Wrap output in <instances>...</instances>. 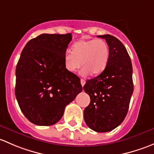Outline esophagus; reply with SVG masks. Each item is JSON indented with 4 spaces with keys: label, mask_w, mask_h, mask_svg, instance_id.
Masks as SVG:
<instances>
[{
    "label": "esophagus",
    "mask_w": 154,
    "mask_h": 154,
    "mask_svg": "<svg viewBox=\"0 0 154 154\" xmlns=\"http://www.w3.org/2000/svg\"><path fill=\"white\" fill-rule=\"evenodd\" d=\"M81 84H82V87L84 86V85H85V79H81Z\"/></svg>",
    "instance_id": "34e87169"
}]
</instances>
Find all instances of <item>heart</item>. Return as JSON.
Listing matches in <instances>:
<instances>
[{"label":"heart","mask_w":154,"mask_h":154,"mask_svg":"<svg viewBox=\"0 0 154 154\" xmlns=\"http://www.w3.org/2000/svg\"><path fill=\"white\" fill-rule=\"evenodd\" d=\"M110 55L108 44L102 39L81 40L72 45V52L64 54L66 69L74 72L82 66L84 75H98L107 66Z\"/></svg>","instance_id":"obj_1"}]
</instances>
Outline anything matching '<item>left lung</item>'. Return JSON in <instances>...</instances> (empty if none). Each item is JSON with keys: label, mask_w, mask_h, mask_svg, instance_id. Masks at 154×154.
<instances>
[{"label": "left lung", "mask_w": 154, "mask_h": 154, "mask_svg": "<svg viewBox=\"0 0 154 154\" xmlns=\"http://www.w3.org/2000/svg\"><path fill=\"white\" fill-rule=\"evenodd\" d=\"M105 39L110 55L105 69L87 81L84 90L90 97L84 110V119L96 132H108L124 121L134 92L131 60L123 44L110 35H98Z\"/></svg>", "instance_id": "left-lung-1"}]
</instances>
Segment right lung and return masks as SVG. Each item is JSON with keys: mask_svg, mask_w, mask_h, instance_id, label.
I'll use <instances>...</instances> for the list:
<instances>
[{"mask_svg": "<svg viewBox=\"0 0 154 154\" xmlns=\"http://www.w3.org/2000/svg\"><path fill=\"white\" fill-rule=\"evenodd\" d=\"M71 40V33L42 34L22 50L15 70V93L22 112L33 124L58 122L66 106L82 91L80 79L64 66Z\"/></svg>", "mask_w": 154, "mask_h": 154, "instance_id": "1", "label": "right lung"}]
</instances>
